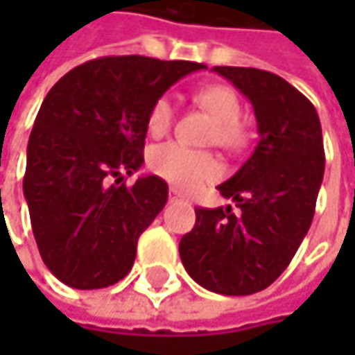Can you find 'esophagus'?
Here are the masks:
<instances>
[{
  "instance_id": "obj_1",
  "label": "esophagus",
  "mask_w": 355,
  "mask_h": 355,
  "mask_svg": "<svg viewBox=\"0 0 355 355\" xmlns=\"http://www.w3.org/2000/svg\"><path fill=\"white\" fill-rule=\"evenodd\" d=\"M168 199H171V201H182V195L178 193L177 189H171V193H168Z\"/></svg>"
}]
</instances>
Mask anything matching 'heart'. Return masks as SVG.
Segmentation results:
<instances>
[{"label":"heart","instance_id":"heart-1","mask_svg":"<svg viewBox=\"0 0 355 355\" xmlns=\"http://www.w3.org/2000/svg\"><path fill=\"white\" fill-rule=\"evenodd\" d=\"M195 103L207 110L218 127L214 131V141L226 150H241L247 144V131L241 125L243 103L230 86H207L195 94ZM177 119V105L171 96H160L148 112V131L160 137L171 131ZM148 166L154 175L168 180L180 191H197L205 182H211L222 175L220 160L209 152H199L187 148L178 141H168L152 148L148 156Z\"/></svg>","mask_w":355,"mask_h":355}]
</instances>
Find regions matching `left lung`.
I'll list each match as a JSON object with an SVG mask.
<instances>
[{
	"instance_id": "obj_1",
	"label": "left lung",
	"mask_w": 355,
	"mask_h": 355,
	"mask_svg": "<svg viewBox=\"0 0 355 355\" xmlns=\"http://www.w3.org/2000/svg\"><path fill=\"white\" fill-rule=\"evenodd\" d=\"M254 108L259 144L241 171L218 189L232 207H195V226L180 239L187 273L205 290L248 296L271 286L306 236L324 150L317 108L284 78L254 67H214Z\"/></svg>"
}]
</instances>
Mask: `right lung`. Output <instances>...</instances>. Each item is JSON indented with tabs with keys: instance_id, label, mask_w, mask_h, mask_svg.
Instances as JSON below:
<instances>
[{
	"instance_id": "1",
	"label": "right lung",
	"mask_w": 355,
	"mask_h": 355,
	"mask_svg": "<svg viewBox=\"0 0 355 355\" xmlns=\"http://www.w3.org/2000/svg\"><path fill=\"white\" fill-rule=\"evenodd\" d=\"M195 61L98 57L44 96L28 139L24 197L49 271L76 290L108 288L135 261L137 239L162 211L168 184L123 175L144 164L148 112Z\"/></svg>"
}]
</instances>
